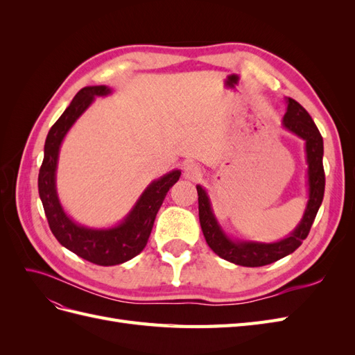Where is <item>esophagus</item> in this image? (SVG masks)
Wrapping results in <instances>:
<instances>
[{
  "mask_svg": "<svg viewBox=\"0 0 355 355\" xmlns=\"http://www.w3.org/2000/svg\"><path fill=\"white\" fill-rule=\"evenodd\" d=\"M184 175L187 179L197 180L202 175V168L198 163H194V161H188V163L184 166Z\"/></svg>",
  "mask_w": 355,
  "mask_h": 355,
  "instance_id": "esophagus-1",
  "label": "esophagus"
}]
</instances>
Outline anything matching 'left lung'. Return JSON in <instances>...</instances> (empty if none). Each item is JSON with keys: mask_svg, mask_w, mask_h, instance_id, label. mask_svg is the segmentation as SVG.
Segmentation results:
<instances>
[{"mask_svg": "<svg viewBox=\"0 0 355 355\" xmlns=\"http://www.w3.org/2000/svg\"><path fill=\"white\" fill-rule=\"evenodd\" d=\"M287 111L283 116V127L305 141L308 163V202L304 216L297 227L286 239L275 243H259L232 240L222 230L214 216L207 191L197 185L200 225L210 249L222 259L241 266H263L293 253L308 237L309 230L324 197V168H323V137H321L313 118L296 101L287 98Z\"/></svg>", "mask_w": 355, "mask_h": 355, "instance_id": "left-lung-1", "label": "left lung"}]
</instances>
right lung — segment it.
I'll list each match as a JSON object with an SVG mask.
<instances>
[{
    "instance_id": "add662e5",
    "label": "right lung",
    "mask_w": 355,
    "mask_h": 355,
    "mask_svg": "<svg viewBox=\"0 0 355 355\" xmlns=\"http://www.w3.org/2000/svg\"><path fill=\"white\" fill-rule=\"evenodd\" d=\"M111 93L112 89L108 85H89L75 94L65 112L50 128L44 145V159L38 175L40 198L53 235L72 253L101 266L124 263L145 249L161 204L168 189L180 178V170H171L159 179L153 180L135 202L133 209L115 227L89 228L68 216L62 207L56 188L60 145L69 128L93 103L94 98Z\"/></svg>"
}]
</instances>
